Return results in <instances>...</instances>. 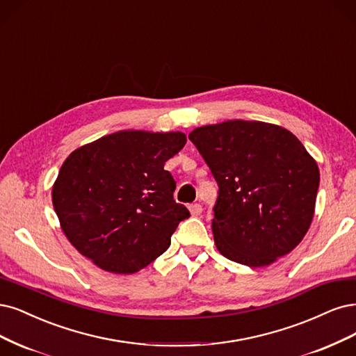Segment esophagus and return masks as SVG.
<instances>
[{
    "mask_svg": "<svg viewBox=\"0 0 356 356\" xmlns=\"http://www.w3.org/2000/svg\"><path fill=\"white\" fill-rule=\"evenodd\" d=\"M188 209H190V212H191V215L193 216H199L200 213H202V206L199 204V203H194V204H190V207H188Z\"/></svg>",
    "mask_w": 356,
    "mask_h": 356,
    "instance_id": "34e87169",
    "label": "esophagus"
}]
</instances>
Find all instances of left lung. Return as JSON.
I'll return each instance as SVG.
<instances>
[{
  "label": "left lung",
  "mask_w": 356,
  "mask_h": 356,
  "mask_svg": "<svg viewBox=\"0 0 356 356\" xmlns=\"http://www.w3.org/2000/svg\"><path fill=\"white\" fill-rule=\"evenodd\" d=\"M219 195L212 232L218 252L250 268L274 264L308 232L320 169L296 136L261 120H224L190 132Z\"/></svg>",
  "instance_id": "obj_1"
}]
</instances>
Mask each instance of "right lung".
Returning <instances> with one entry per match:
<instances>
[{"instance_id": "obj_1", "label": "right lung", "mask_w": 356, "mask_h": 356, "mask_svg": "<svg viewBox=\"0 0 356 356\" xmlns=\"http://www.w3.org/2000/svg\"><path fill=\"white\" fill-rule=\"evenodd\" d=\"M187 143L181 131L124 129L72 152L53 184L61 231L103 271L134 274L166 252L181 220L165 162Z\"/></svg>"}]
</instances>
